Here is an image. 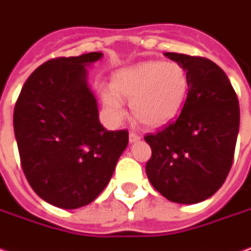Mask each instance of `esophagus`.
Wrapping results in <instances>:
<instances>
[{
    "label": "esophagus",
    "mask_w": 251,
    "mask_h": 251,
    "mask_svg": "<svg viewBox=\"0 0 251 251\" xmlns=\"http://www.w3.org/2000/svg\"><path fill=\"white\" fill-rule=\"evenodd\" d=\"M128 139L129 144H135V142H139V141H141V137L138 135L137 132H129Z\"/></svg>",
    "instance_id": "34e87169"
}]
</instances>
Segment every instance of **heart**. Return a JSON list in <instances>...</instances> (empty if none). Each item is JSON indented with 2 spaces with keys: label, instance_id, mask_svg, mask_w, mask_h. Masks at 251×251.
<instances>
[{
  "label": "heart",
  "instance_id": "obj_1",
  "mask_svg": "<svg viewBox=\"0 0 251 251\" xmlns=\"http://www.w3.org/2000/svg\"><path fill=\"white\" fill-rule=\"evenodd\" d=\"M110 85L102 90L100 98L114 120L124 116V98L131 100V110L142 124L161 127L179 113L188 97L189 78L176 62L148 60L119 69Z\"/></svg>",
  "mask_w": 251,
  "mask_h": 251
}]
</instances>
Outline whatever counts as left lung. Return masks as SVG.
Here are the masks:
<instances>
[{"mask_svg": "<svg viewBox=\"0 0 251 251\" xmlns=\"http://www.w3.org/2000/svg\"><path fill=\"white\" fill-rule=\"evenodd\" d=\"M164 55L186 70L189 91L176 122L145 137L152 149L146 176L170 201L195 204L211 198L231 170L239 132V100L214 62L174 52Z\"/></svg>", "mask_w": 251, "mask_h": 251, "instance_id": "1", "label": "left lung"}]
</instances>
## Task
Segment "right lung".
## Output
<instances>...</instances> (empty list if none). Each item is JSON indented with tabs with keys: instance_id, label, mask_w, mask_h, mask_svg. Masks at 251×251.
<instances>
[{
	"instance_id": "add662e5",
	"label": "right lung",
	"mask_w": 251,
	"mask_h": 251,
	"mask_svg": "<svg viewBox=\"0 0 251 251\" xmlns=\"http://www.w3.org/2000/svg\"><path fill=\"white\" fill-rule=\"evenodd\" d=\"M102 56L90 52L45 62L30 75L15 105L23 173L33 191L56 207L73 210L97 199L128 145L126 129L107 131L99 122L87 67Z\"/></svg>"
}]
</instances>
